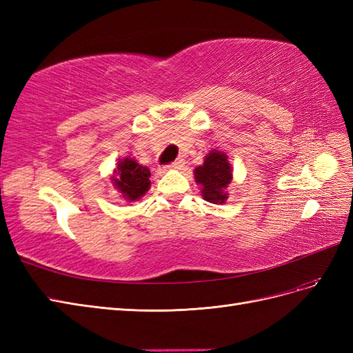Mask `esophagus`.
I'll list each match as a JSON object with an SVG mask.
<instances>
[{
    "mask_svg": "<svg viewBox=\"0 0 353 353\" xmlns=\"http://www.w3.org/2000/svg\"><path fill=\"white\" fill-rule=\"evenodd\" d=\"M184 166V160L183 159H178V160H175V162H172L169 165V168L170 169H181Z\"/></svg>",
    "mask_w": 353,
    "mask_h": 353,
    "instance_id": "esophagus-1",
    "label": "esophagus"
}]
</instances>
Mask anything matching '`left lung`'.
I'll list each match as a JSON object with an SVG mask.
<instances>
[{"label": "left lung", "instance_id": "obj_1", "mask_svg": "<svg viewBox=\"0 0 353 353\" xmlns=\"http://www.w3.org/2000/svg\"><path fill=\"white\" fill-rule=\"evenodd\" d=\"M232 172L227 156L216 150L210 152L201 166L196 168V181L203 185V199L209 203H223L227 200L225 188L231 183Z\"/></svg>", "mask_w": 353, "mask_h": 353}]
</instances>
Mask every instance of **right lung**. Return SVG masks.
<instances>
[{"mask_svg": "<svg viewBox=\"0 0 353 353\" xmlns=\"http://www.w3.org/2000/svg\"><path fill=\"white\" fill-rule=\"evenodd\" d=\"M150 169L138 165L132 159H125L117 165V176L113 178L116 188L125 199L137 200L150 187Z\"/></svg>", "mask_w": 353, "mask_h": 353, "instance_id": "right-lung-1", "label": "right lung"}]
</instances>
